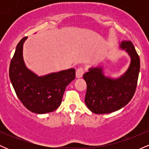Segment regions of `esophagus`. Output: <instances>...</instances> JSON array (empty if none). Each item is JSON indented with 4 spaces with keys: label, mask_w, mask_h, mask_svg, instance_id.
<instances>
[{
    "label": "esophagus",
    "mask_w": 149,
    "mask_h": 149,
    "mask_svg": "<svg viewBox=\"0 0 149 149\" xmlns=\"http://www.w3.org/2000/svg\"><path fill=\"white\" fill-rule=\"evenodd\" d=\"M85 73V70L83 67H80L78 69H77L76 70V78H80L83 76V75Z\"/></svg>",
    "instance_id": "1"
}]
</instances>
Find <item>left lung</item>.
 Returning <instances> with one entry per match:
<instances>
[{
  "mask_svg": "<svg viewBox=\"0 0 149 149\" xmlns=\"http://www.w3.org/2000/svg\"><path fill=\"white\" fill-rule=\"evenodd\" d=\"M120 47L131 57L129 69L116 80L104 76L101 68H92L83 75L87 83L85 102L92 112L97 114L110 113L122 109L130 102L137 85L140 59L130 40H123Z\"/></svg>",
  "mask_w": 149,
  "mask_h": 149,
  "instance_id": "8db88e82",
  "label": "left lung"
}]
</instances>
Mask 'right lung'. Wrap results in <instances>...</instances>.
Masks as SVG:
<instances>
[{
    "label": "right lung",
    "instance_id": "add662e5",
    "mask_svg": "<svg viewBox=\"0 0 149 149\" xmlns=\"http://www.w3.org/2000/svg\"><path fill=\"white\" fill-rule=\"evenodd\" d=\"M26 38L19 42L10 61V80L19 100L27 109L38 114L52 112L61 104L66 86L76 78V70L37 76L24 63L22 49Z\"/></svg>",
    "mask_w": 149,
    "mask_h": 149
}]
</instances>
